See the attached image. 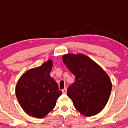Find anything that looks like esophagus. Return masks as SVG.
<instances>
[{
	"label": "esophagus",
	"instance_id": "34e87169",
	"mask_svg": "<svg viewBox=\"0 0 128 128\" xmlns=\"http://www.w3.org/2000/svg\"><path fill=\"white\" fill-rule=\"evenodd\" d=\"M62 93L64 94H66V92H67V88H64V89L62 90Z\"/></svg>",
	"mask_w": 128,
	"mask_h": 128
}]
</instances>
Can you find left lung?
Instances as JSON below:
<instances>
[{"instance_id":"obj_1","label":"left lung","mask_w":128,"mask_h":128,"mask_svg":"<svg viewBox=\"0 0 128 128\" xmlns=\"http://www.w3.org/2000/svg\"><path fill=\"white\" fill-rule=\"evenodd\" d=\"M66 67L75 76V82L67 90L74 107L85 116L101 112L112 91L109 76L100 66L84 54H68L62 56Z\"/></svg>"}]
</instances>
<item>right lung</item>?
Masks as SVG:
<instances>
[{
  "label": "right lung",
  "instance_id": "add662e5",
  "mask_svg": "<svg viewBox=\"0 0 128 128\" xmlns=\"http://www.w3.org/2000/svg\"><path fill=\"white\" fill-rule=\"evenodd\" d=\"M52 61L26 72L19 79L16 96L23 110L36 118L46 116L56 106L62 94L56 81L50 76Z\"/></svg>",
  "mask_w": 128,
  "mask_h": 128
}]
</instances>
